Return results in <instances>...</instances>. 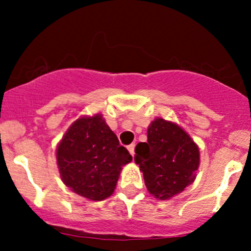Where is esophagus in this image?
<instances>
[{
    "mask_svg": "<svg viewBox=\"0 0 251 251\" xmlns=\"http://www.w3.org/2000/svg\"><path fill=\"white\" fill-rule=\"evenodd\" d=\"M127 149H128V151H130V154L131 155H135V144H130V146H127Z\"/></svg>",
    "mask_w": 251,
    "mask_h": 251,
    "instance_id": "1",
    "label": "esophagus"
}]
</instances>
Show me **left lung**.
I'll return each instance as SVG.
<instances>
[{"label":"left lung","mask_w":251,"mask_h":251,"mask_svg":"<svg viewBox=\"0 0 251 251\" xmlns=\"http://www.w3.org/2000/svg\"><path fill=\"white\" fill-rule=\"evenodd\" d=\"M148 141L136 146V164L143 173L149 193L165 201L181 193L196 178L199 149L176 124L155 119L147 132Z\"/></svg>","instance_id":"8db88e82"}]
</instances>
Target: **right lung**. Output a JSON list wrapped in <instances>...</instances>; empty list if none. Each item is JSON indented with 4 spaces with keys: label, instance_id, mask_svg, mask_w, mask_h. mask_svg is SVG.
<instances>
[{
    "label": "right lung",
    "instance_id": "right-lung-1",
    "mask_svg": "<svg viewBox=\"0 0 251 251\" xmlns=\"http://www.w3.org/2000/svg\"><path fill=\"white\" fill-rule=\"evenodd\" d=\"M131 160V154L119 144L100 114L77 119L57 148V164L65 186L90 201L110 197L121 168Z\"/></svg>",
    "mask_w": 251,
    "mask_h": 251
}]
</instances>
